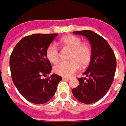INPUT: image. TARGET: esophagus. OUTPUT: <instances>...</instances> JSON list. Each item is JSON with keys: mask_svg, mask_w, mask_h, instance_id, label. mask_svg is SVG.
Wrapping results in <instances>:
<instances>
[{"mask_svg": "<svg viewBox=\"0 0 126 126\" xmlns=\"http://www.w3.org/2000/svg\"><path fill=\"white\" fill-rule=\"evenodd\" d=\"M62 79H63V80H70V77H62Z\"/></svg>", "mask_w": 126, "mask_h": 126, "instance_id": "1", "label": "esophagus"}]
</instances>
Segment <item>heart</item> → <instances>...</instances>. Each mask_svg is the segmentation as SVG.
<instances>
[{
    "mask_svg": "<svg viewBox=\"0 0 126 126\" xmlns=\"http://www.w3.org/2000/svg\"><path fill=\"white\" fill-rule=\"evenodd\" d=\"M60 44L64 47L71 49L68 62H60L54 65L53 70L56 74L63 77H70L76 72L79 65L86 66L92 57V49L90 45L81 43L79 37L75 35H67L60 40ZM46 57L52 63H56L59 59V50L57 46L51 44L46 49Z\"/></svg>",
    "mask_w": 126,
    "mask_h": 126,
    "instance_id": "1",
    "label": "heart"
}]
</instances>
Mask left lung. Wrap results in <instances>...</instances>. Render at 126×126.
<instances>
[{
	"instance_id": "left-lung-1",
	"label": "left lung",
	"mask_w": 126,
	"mask_h": 126,
	"mask_svg": "<svg viewBox=\"0 0 126 126\" xmlns=\"http://www.w3.org/2000/svg\"><path fill=\"white\" fill-rule=\"evenodd\" d=\"M84 35L91 45L92 57L86 70L83 73L88 77L78 78L79 86L72 90L77 100L85 104L97 102L109 91L114 78L116 61L114 53L105 39L91 31H75Z\"/></svg>"
}]
</instances>
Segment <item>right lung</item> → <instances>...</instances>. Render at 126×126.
<instances>
[{
    "label": "right lung",
    "mask_w": 126,
    "mask_h": 126,
    "mask_svg": "<svg viewBox=\"0 0 126 126\" xmlns=\"http://www.w3.org/2000/svg\"><path fill=\"white\" fill-rule=\"evenodd\" d=\"M33 34L26 36L15 47L10 59L12 81L21 95L28 101L44 104L54 95L62 77L56 74L43 79L51 71L46 49L57 36Z\"/></svg>",
    "instance_id": "obj_1"
}]
</instances>
